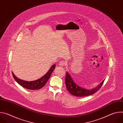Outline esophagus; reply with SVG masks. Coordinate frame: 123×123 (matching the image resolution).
I'll return each instance as SVG.
<instances>
[{
	"mask_svg": "<svg viewBox=\"0 0 123 123\" xmlns=\"http://www.w3.org/2000/svg\"><path fill=\"white\" fill-rule=\"evenodd\" d=\"M65 65H66V63L64 61H61L59 63V65L61 67L64 66H65Z\"/></svg>",
	"mask_w": 123,
	"mask_h": 123,
	"instance_id": "34e87169",
	"label": "esophagus"
}]
</instances>
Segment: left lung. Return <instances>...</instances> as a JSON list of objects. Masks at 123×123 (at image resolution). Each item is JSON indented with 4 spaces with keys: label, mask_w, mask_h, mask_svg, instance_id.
Wrapping results in <instances>:
<instances>
[{
    "label": "left lung",
    "mask_w": 123,
    "mask_h": 123,
    "mask_svg": "<svg viewBox=\"0 0 123 123\" xmlns=\"http://www.w3.org/2000/svg\"><path fill=\"white\" fill-rule=\"evenodd\" d=\"M104 80L94 88L88 90L78 86L73 80L70 74L68 72H66L65 84L67 89L70 93L75 96L83 97L93 94L97 92L101 87Z\"/></svg>",
    "instance_id": "left-lung-1"
}]
</instances>
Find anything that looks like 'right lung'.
Returning <instances> with one entry per match:
<instances>
[{
    "mask_svg": "<svg viewBox=\"0 0 123 123\" xmlns=\"http://www.w3.org/2000/svg\"><path fill=\"white\" fill-rule=\"evenodd\" d=\"M55 65L54 64L52 65L49 69L48 72L41 78H39V79L36 80L35 81H24L21 79H20L17 78L15 76V75L12 73V76L15 79V80L18 83L20 86L25 87L26 89L31 90H39L42 87H43L47 81H48L49 79V78L51 74H52V72L54 71L55 68Z\"/></svg>",
    "mask_w": 123,
    "mask_h": 123,
    "instance_id": "1",
    "label": "right lung"
}]
</instances>
